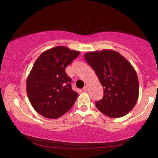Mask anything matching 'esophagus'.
Instances as JSON below:
<instances>
[{"instance_id":"1","label":"esophagus","mask_w":158,"mask_h":158,"mask_svg":"<svg viewBox=\"0 0 158 158\" xmlns=\"http://www.w3.org/2000/svg\"><path fill=\"white\" fill-rule=\"evenodd\" d=\"M83 90H84V91H88V87L87 85H85V87H84L83 88Z\"/></svg>"}]
</instances>
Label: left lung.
<instances>
[{"label":"left lung","instance_id":"8db88e82","mask_svg":"<svg viewBox=\"0 0 158 158\" xmlns=\"http://www.w3.org/2000/svg\"><path fill=\"white\" fill-rule=\"evenodd\" d=\"M103 88V97L96 106L111 118L124 116L135 107L139 96L137 73L126 58L111 49L84 55Z\"/></svg>","mask_w":158,"mask_h":158}]
</instances>
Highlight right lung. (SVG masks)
I'll use <instances>...</instances> for the list:
<instances>
[{
  "label": "right lung",
  "mask_w": 158,
  "mask_h": 158,
  "mask_svg": "<svg viewBox=\"0 0 158 158\" xmlns=\"http://www.w3.org/2000/svg\"><path fill=\"white\" fill-rule=\"evenodd\" d=\"M80 52L63 46L41 54L27 80V92L34 110L44 117L57 118L68 112L77 98L73 90L66 67Z\"/></svg>",
  "instance_id": "right-lung-1"
}]
</instances>
